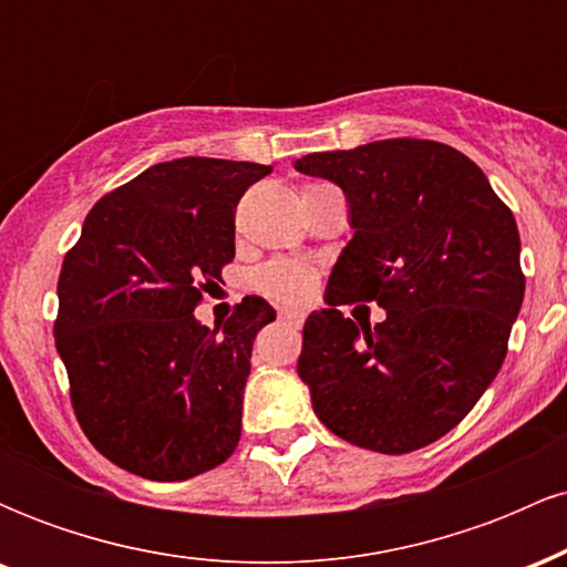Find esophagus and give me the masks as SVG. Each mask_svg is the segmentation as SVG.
<instances>
[{"label": "esophagus", "mask_w": 567, "mask_h": 567, "mask_svg": "<svg viewBox=\"0 0 567 567\" xmlns=\"http://www.w3.org/2000/svg\"><path fill=\"white\" fill-rule=\"evenodd\" d=\"M303 311H298V309H279V320H285V322H290V324H303Z\"/></svg>", "instance_id": "34e87169"}]
</instances>
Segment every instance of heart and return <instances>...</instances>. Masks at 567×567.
I'll use <instances>...</instances> for the list:
<instances>
[{"mask_svg":"<svg viewBox=\"0 0 567 567\" xmlns=\"http://www.w3.org/2000/svg\"><path fill=\"white\" fill-rule=\"evenodd\" d=\"M322 186L330 184L309 181V184H303V192H315V188ZM311 285H315V269L301 261H288V258H277V261L264 264L261 269L256 271V288L261 290L264 296L282 303L303 301L311 292Z\"/></svg>","mask_w":567,"mask_h":567,"instance_id":"1","label":"heart"}]
</instances>
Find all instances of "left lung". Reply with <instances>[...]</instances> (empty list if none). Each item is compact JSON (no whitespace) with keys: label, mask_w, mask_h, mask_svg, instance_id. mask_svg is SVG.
<instances>
[{"label":"left lung","mask_w":567,"mask_h":567,"mask_svg":"<svg viewBox=\"0 0 567 567\" xmlns=\"http://www.w3.org/2000/svg\"><path fill=\"white\" fill-rule=\"evenodd\" d=\"M296 171L347 194L354 237L303 324L298 375L330 432L375 453L447 434L496 379L525 296L519 231L485 173L458 148L386 138L317 152ZM379 302L373 329L338 305Z\"/></svg>","instance_id":"1"}]
</instances>
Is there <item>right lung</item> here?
Listing matches in <instances>:
<instances>
[{"label": "right lung", "mask_w": 567, "mask_h": 567, "mask_svg": "<svg viewBox=\"0 0 567 567\" xmlns=\"http://www.w3.org/2000/svg\"><path fill=\"white\" fill-rule=\"evenodd\" d=\"M271 165L159 162L103 194L58 277L55 347L82 432L122 470L175 483L224 464L243 434L256 333L247 296L220 330L194 320L234 261V213Z\"/></svg>", "instance_id": "right-lung-1"}]
</instances>
